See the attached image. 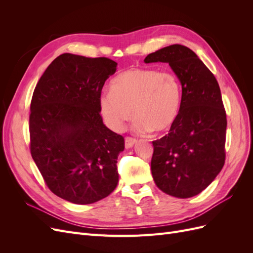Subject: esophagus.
I'll list each match as a JSON object with an SVG mask.
<instances>
[{
  "instance_id": "1",
  "label": "esophagus",
  "mask_w": 253,
  "mask_h": 253,
  "mask_svg": "<svg viewBox=\"0 0 253 253\" xmlns=\"http://www.w3.org/2000/svg\"><path fill=\"white\" fill-rule=\"evenodd\" d=\"M136 139L135 138H132V137H126V140H125V145L126 149H131L133 145L136 143Z\"/></svg>"
}]
</instances>
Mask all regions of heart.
I'll return each mask as SVG.
<instances>
[{
    "label": "heart",
    "instance_id": "obj_1",
    "mask_svg": "<svg viewBox=\"0 0 253 253\" xmlns=\"http://www.w3.org/2000/svg\"><path fill=\"white\" fill-rule=\"evenodd\" d=\"M181 105V84L171 71L131 68L111 83V91L99 99L101 116L110 128L119 132L134 117L137 132L169 129ZM133 112H132L131 111Z\"/></svg>",
    "mask_w": 253,
    "mask_h": 253
}]
</instances>
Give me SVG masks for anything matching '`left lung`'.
Returning <instances> with one entry per match:
<instances>
[{
  "label": "left lung",
  "instance_id": "1",
  "mask_svg": "<svg viewBox=\"0 0 253 253\" xmlns=\"http://www.w3.org/2000/svg\"><path fill=\"white\" fill-rule=\"evenodd\" d=\"M168 63L181 84V105L170 133L153 141L151 171L163 192L178 198L200 194L225 164L227 119L214 75L194 51L173 44L144 63Z\"/></svg>",
  "mask_w": 253,
  "mask_h": 253
}]
</instances>
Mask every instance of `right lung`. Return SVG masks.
<instances>
[{"label":"right lung","mask_w":253,"mask_h":253,"mask_svg":"<svg viewBox=\"0 0 253 253\" xmlns=\"http://www.w3.org/2000/svg\"><path fill=\"white\" fill-rule=\"evenodd\" d=\"M117 70L108 58L63 53L44 72L30 104V152L53 194L93 204L117 187L121 135L106 127L99 99Z\"/></svg>","instance_id":"add662e5"}]
</instances>
